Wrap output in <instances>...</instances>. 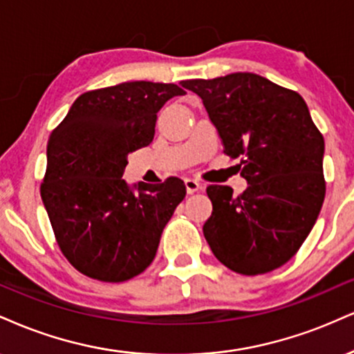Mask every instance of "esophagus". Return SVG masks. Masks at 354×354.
<instances>
[{"label":"esophagus","instance_id":"obj_1","mask_svg":"<svg viewBox=\"0 0 354 354\" xmlns=\"http://www.w3.org/2000/svg\"><path fill=\"white\" fill-rule=\"evenodd\" d=\"M185 186H186V191H188V194L198 193V191L203 189L201 183L196 181V180H191V178H186V180H185Z\"/></svg>","mask_w":354,"mask_h":354}]
</instances>
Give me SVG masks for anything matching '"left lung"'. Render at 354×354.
Wrapping results in <instances>:
<instances>
[{"mask_svg": "<svg viewBox=\"0 0 354 354\" xmlns=\"http://www.w3.org/2000/svg\"><path fill=\"white\" fill-rule=\"evenodd\" d=\"M201 97L224 153L239 158L247 189L209 186L203 225L212 254L244 275L279 269L295 255L325 199V142L300 93L250 72L183 80Z\"/></svg>", "mask_w": 354, "mask_h": 354, "instance_id": "1", "label": "left lung"}]
</instances>
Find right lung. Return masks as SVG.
I'll return each instance as SVG.
<instances>
[{
	"mask_svg": "<svg viewBox=\"0 0 354 354\" xmlns=\"http://www.w3.org/2000/svg\"><path fill=\"white\" fill-rule=\"evenodd\" d=\"M185 93L147 80L85 92L50 133L41 198L62 254L84 275L125 282L155 259L185 183L130 186L122 176L130 153L153 142L160 109Z\"/></svg>",
	"mask_w": 354,
	"mask_h": 354,
	"instance_id": "obj_1",
	"label": "right lung"
}]
</instances>
